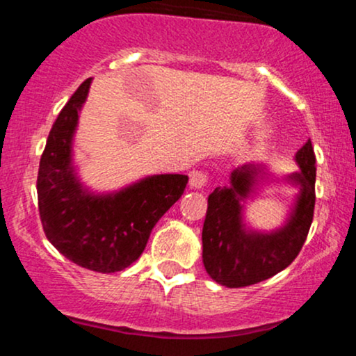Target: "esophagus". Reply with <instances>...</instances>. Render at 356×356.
I'll use <instances>...</instances> for the list:
<instances>
[{"mask_svg": "<svg viewBox=\"0 0 356 356\" xmlns=\"http://www.w3.org/2000/svg\"><path fill=\"white\" fill-rule=\"evenodd\" d=\"M209 184V175L204 170H192L189 174V186L192 189H204Z\"/></svg>", "mask_w": 356, "mask_h": 356, "instance_id": "1", "label": "esophagus"}]
</instances>
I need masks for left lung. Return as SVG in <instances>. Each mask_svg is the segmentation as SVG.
Masks as SVG:
<instances>
[{
  "instance_id": "obj_1",
  "label": "left lung",
  "mask_w": 356,
  "mask_h": 356,
  "mask_svg": "<svg viewBox=\"0 0 356 356\" xmlns=\"http://www.w3.org/2000/svg\"><path fill=\"white\" fill-rule=\"evenodd\" d=\"M300 172L288 175V181L300 187L295 209L288 222L275 232L246 231L241 201L252 187L263 181V165L246 164L232 170L231 186L216 187L207 199L202 227V261L216 283L227 288H243L268 280L288 268L300 254L314 211L316 157L312 140L298 150Z\"/></svg>"
}]
</instances>
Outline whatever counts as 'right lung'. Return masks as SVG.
Wrapping results in <instances>:
<instances>
[{"mask_svg":"<svg viewBox=\"0 0 356 356\" xmlns=\"http://www.w3.org/2000/svg\"><path fill=\"white\" fill-rule=\"evenodd\" d=\"M92 79L76 88L53 124L40 159L38 211L47 238L67 259L97 273H115L140 257L150 232L184 194L189 177L161 174L115 194L95 195L76 179L72 140Z\"/></svg>","mask_w":356,"mask_h":356,"instance_id":"add662e5","label":"right lung"}]
</instances>
